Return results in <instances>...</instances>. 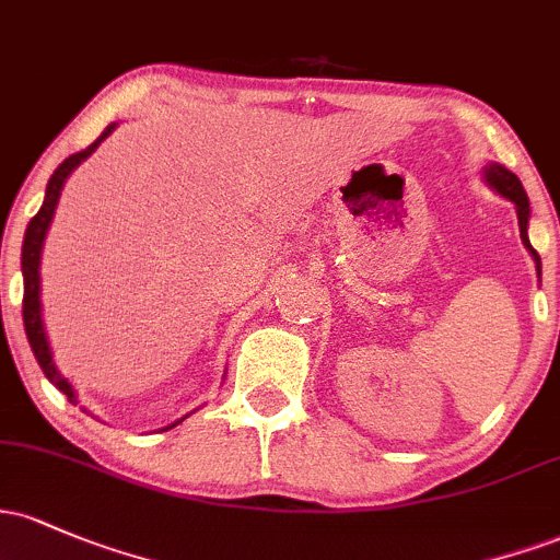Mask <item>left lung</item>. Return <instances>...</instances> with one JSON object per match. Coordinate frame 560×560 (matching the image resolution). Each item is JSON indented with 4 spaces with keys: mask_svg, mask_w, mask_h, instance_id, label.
Here are the masks:
<instances>
[{
    "mask_svg": "<svg viewBox=\"0 0 560 560\" xmlns=\"http://www.w3.org/2000/svg\"><path fill=\"white\" fill-rule=\"evenodd\" d=\"M483 177H487V183L491 188L497 190L500 196H505V199H510L515 205V212H518V229H521V242H524V247L532 252L534 262H537V273L542 276V260H539L537 249L532 247L529 242V233H526V229H529V196H526L524 186H521L518 175H513L508 167H502V164H494L491 162L487 170H483Z\"/></svg>",
    "mask_w": 560,
    "mask_h": 560,
    "instance_id": "8db88e82",
    "label": "left lung"
}]
</instances>
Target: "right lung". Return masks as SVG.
I'll list each match as a JSON object with an SVG mask.
<instances>
[{
  "label": "right lung",
  "instance_id": "obj_1",
  "mask_svg": "<svg viewBox=\"0 0 560 560\" xmlns=\"http://www.w3.org/2000/svg\"><path fill=\"white\" fill-rule=\"evenodd\" d=\"M114 130H116V121H114V125H108L106 130L101 132V138H97L95 143L88 145V149H84V151L71 153V156L66 159V162L60 164L58 170L52 172L50 183H47V190H45V205H42V210L36 212L34 218H31V223H28V229H26V236H23V252H21V270H23V327H26V337H28V342H31V350H34V355H36V361H39V366H42V372H45V377L50 380V383L60 393H66L71 404H77V390H73V385L63 377V374L58 372V366H55L50 342H47L45 322H42V300H39V294H42V281H39L42 244H45L47 229H50V223H52V214H55V207H58L60 190H63L66 177H69L71 172L77 170L79 164H82L84 159H88L90 153L95 151L97 145H101L103 140H106ZM183 420H186V417H183ZM183 420H177V422H183ZM177 422H172L170 428H175ZM170 428H164V430H170Z\"/></svg>",
  "mask_w": 560,
  "mask_h": 560
}]
</instances>
